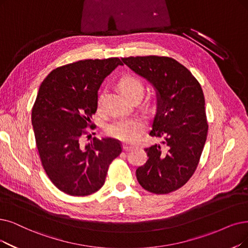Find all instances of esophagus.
<instances>
[{"label":"esophagus","mask_w":248,"mask_h":248,"mask_svg":"<svg viewBox=\"0 0 248 248\" xmlns=\"http://www.w3.org/2000/svg\"><path fill=\"white\" fill-rule=\"evenodd\" d=\"M132 146L131 145H128V144H123V151L124 152H129L132 150Z\"/></svg>","instance_id":"34e87169"}]
</instances>
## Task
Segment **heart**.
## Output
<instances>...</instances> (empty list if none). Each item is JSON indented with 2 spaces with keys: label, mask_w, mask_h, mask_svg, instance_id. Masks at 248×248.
<instances>
[{
  "label": "heart",
  "mask_w": 248,
  "mask_h": 248,
  "mask_svg": "<svg viewBox=\"0 0 248 248\" xmlns=\"http://www.w3.org/2000/svg\"><path fill=\"white\" fill-rule=\"evenodd\" d=\"M119 88H120L124 95L128 97L136 93H143L144 86L140 78L127 75L120 79V81H119ZM102 101L103 95H100L97 98L98 107L102 105ZM142 129L143 123L140 118H127L120 119V120H117L112 123L108 128V133L120 140L126 142H133L140 136Z\"/></svg>",
  "instance_id": "obj_1"
}]
</instances>
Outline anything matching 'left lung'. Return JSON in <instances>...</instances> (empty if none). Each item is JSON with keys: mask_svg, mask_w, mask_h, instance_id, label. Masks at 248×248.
Instances as JSON below:
<instances>
[{"mask_svg": "<svg viewBox=\"0 0 248 248\" xmlns=\"http://www.w3.org/2000/svg\"><path fill=\"white\" fill-rule=\"evenodd\" d=\"M133 72L155 90L156 112L151 136L160 143L144 148L148 160L136 178L145 190L166 194L182 187L193 175L206 140L204 96L191 72L169 57L122 58Z\"/></svg>", "mask_w": 248, "mask_h": 248, "instance_id": "obj_1", "label": "left lung"}]
</instances>
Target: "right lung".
<instances>
[{
    "mask_svg": "<svg viewBox=\"0 0 248 248\" xmlns=\"http://www.w3.org/2000/svg\"><path fill=\"white\" fill-rule=\"evenodd\" d=\"M119 65L118 58L78 61L56 68L39 86L31 113L37 151L49 180L69 195L100 189L108 166L122 152L113 138L83 140L96 112L97 91Z\"/></svg>",
    "mask_w": 248,
    "mask_h": 248,
    "instance_id": "add662e5",
    "label": "right lung"
}]
</instances>
